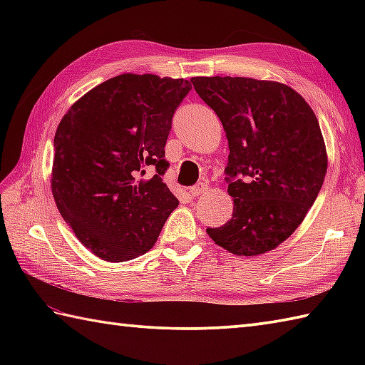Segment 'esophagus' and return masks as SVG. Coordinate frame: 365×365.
I'll use <instances>...</instances> for the list:
<instances>
[{"mask_svg": "<svg viewBox=\"0 0 365 365\" xmlns=\"http://www.w3.org/2000/svg\"><path fill=\"white\" fill-rule=\"evenodd\" d=\"M208 190V187L205 183H199V185H196V187H192L191 190H190V195L192 196V197H197V196H200L202 195V192H205Z\"/></svg>", "mask_w": 365, "mask_h": 365, "instance_id": "esophagus-1", "label": "esophagus"}]
</instances>
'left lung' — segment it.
<instances>
[{"mask_svg": "<svg viewBox=\"0 0 365 365\" xmlns=\"http://www.w3.org/2000/svg\"><path fill=\"white\" fill-rule=\"evenodd\" d=\"M191 83L220 118L230 150L234 212L207 234L238 257L273 251L298 229L322 190L328 155L319 119L284 83L245 76H192Z\"/></svg>", "mask_w": 365, "mask_h": 365, "instance_id": "left-lung-1", "label": "left lung"}]
</instances>
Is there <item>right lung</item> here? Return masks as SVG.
I'll use <instances>...</instances> for the list:
<instances>
[{"label": "right lung", "instance_id": "right-lung-1", "mask_svg": "<svg viewBox=\"0 0 365 365\" xmlns=\"http://www.w3.org/2000/svg\"><path fill=\"white\" fill-rule=\"evenodd\" d=\"M183 78L122 73L68 108L54 135L51 191L81 245L106 262L152 250L178 200L161 175ZM152 165L155 175L139 179Z\"/></svg>", "mask_w": 365, "mask_h": 365}]
</instances>
